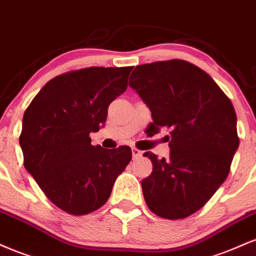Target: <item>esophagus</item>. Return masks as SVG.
I'll return each instance as SVG.
<instances>
[{
    "label": "esophagus",
    "instance_id": "obj_1",
    "mask_svg": "<svg viewBox=\"0 0 256 256\" xmlns=\"http://www.w3.org/2000/svg\"><path fill=\"white\" fill-rule=\"evenodd\" d=\"M132 154H133V159H136V158H139V157H141V156H142V152L139 151L138 148H133V150H132Z\"/></svg>",
    "mask_w": 256,
    "mask_h": 256
}]
</instances>
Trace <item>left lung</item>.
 <instances>
[{
    "instance_id": "obj_1",
    "label": "left lung",
    "mask_w": 256,
    "mask_h": 256,
    "mask_svg": "<svg viewBox=\"0 0 256 256\" xmlns=\"http://www.w3.org/2000/svg\"><path fill=\"white\" fill-rule=\"evenodd\" d=\"M150 108L148 135L170 129V157L151 159L153 171L141 181L145 201L162 218H187L223 184L240 145L230 99L206 72L183 60L138 66L129 78Z\"/></svg>"
}]
</instances>
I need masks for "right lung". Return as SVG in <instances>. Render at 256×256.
<instances>
[{
  "instance_id": "right-lung-1",
  "label": "right lung",
  "mask_w": 256,
  "mask_h": 256,
  "mask_svg": "<svg viewBox=\"0 0 256 256\" xmlns=\"http://www.w3.org/2000/svg\"><path fill=\"white\" fill-rule=\"evenodd\" d=\"M132 69L90 67L58 75L24 114L19 141L25 169L69 214L100 208L130 162V147L93 146L90 133L105 126L108 108L127 90Z\"/></svg>"
}]
</instances>
